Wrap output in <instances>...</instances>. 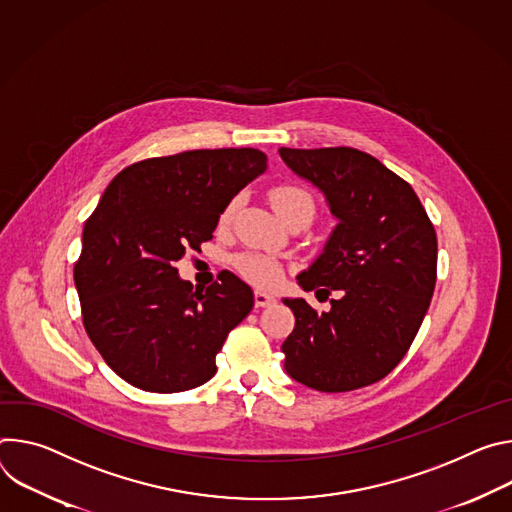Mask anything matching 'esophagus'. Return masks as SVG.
<instances>
[{
	"label": "esophagus",
	"instance_id": "1",
	"mask_svg": "<svg viewBox=\"0 0 512 512\" xmlns=\"http://www.w3.org/2000/svg\"><path fill=\"white\" fill-rule=\"evenodd\" d=\"M254 303H256V307H270V305L276 303V297L266 293V291H256L254 293Z\"/></svg>",
	"mask_w": 512,
	"mask_h": 512
}]
</instances>
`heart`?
I'll return each mask as SVG.
<instances>
[{
	"instance_id": "obj_1",
	"label": "heart",
	"mask_w": 512,
	"mask_h": 512,
	"mask_svg": "<svg viewBox=\"0 0 512 512\" xmlns=\"http://www.w3.org/2000/svg\"><path fill=\"white\" fill-rule=\"evenodd\" d=\"M270 203L280 219H287L289 215H295V213H305V215L313 217V211H315L313 197L297 185H280V187L272 189ZM234 209H236V201H232L225 207V211L221 215V223L230 221ZM236 266L242 272V276H246L250 282H254V285H260V287H274V285H278V280L282 276L278 262L274 258L258 254V252L240 254L236 258Z\"/></svg>"
}]
</instances>
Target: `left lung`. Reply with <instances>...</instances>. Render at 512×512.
Segmentation results:
<instances>
[{"mask_svg": "<svg viewBox=\"0 0 512 512\" xmlns=\"http://www.w3.org/2000/svg\"><path fill=\"white\" fill-rule=\"evenodd\" d=\"M278 154L323 193L337 219L297 282L315 295L337 291L339 299L323 313L301 297L282 299L295 313L282 344L285 370L321 392L374 384L403 360L429 309L437 276L433 225L413 187L366 152L339 146Z\"/></svg>", "mask_w": 512, "mask_h": 512, "instance_id": "left-lung-1", "label": "left lung"}]
</instances>
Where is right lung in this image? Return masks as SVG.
Here are the masks:
<instances>
[{"mask_svg": "<svg viewBox=\"0 0 512 512\" xmlns=\"http://www.w3.org/2000/svg\"><path fill=\"white\" fill-rule=\"evenodd\" d=\"M266 166L256 148L148 158L124 168L85 221L75 264L83 325L132 386L181 392L215 376V356L254 293L232 272L193 289L175 264L213 238L219 215Z\"/></svg>", "mask_w": 512, "mask_h": 512, "instance_id": "1", "label": "right lung"}]
</instances>
